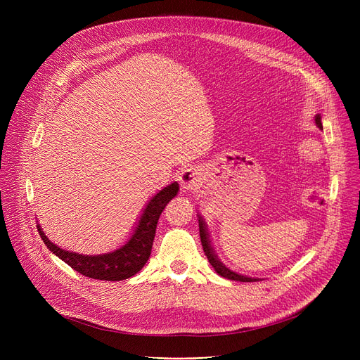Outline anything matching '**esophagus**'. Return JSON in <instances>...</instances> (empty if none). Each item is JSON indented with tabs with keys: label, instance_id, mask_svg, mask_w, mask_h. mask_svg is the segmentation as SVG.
<instances>
[{
	"label": "esophagus",
	"instance_id": "34e87169",
	"mask_svg": "<svg viewBox=\"0 0 360 360\" xmlns=\"http://www.w3.org/2000/svg\"><path fill=\"white\" fill-rule=\"evenodd\" d=\"M201 181V172L197 167H188L184 169L179 175V182L182 190L185 191H194L198 188Z\"/></svg>",
	"mask_w": 360,
	"mask_h": 360
}]
</instances>
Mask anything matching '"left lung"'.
<instances>
[{
    "mask_svg": "<svg viewBox=\"0 0 360 360\" xmlns=\"http://www.w3.org/2000/svg\"><path fill=\"white\" fill-rule=\"evenodd\" d=\"M315 124L319 129H323V122H321V115L319 113H316L315 115ZM198 226H200V238H201V245H202V250L207 255V258H209V262L213 266V269L216 270L217 274H220L221 277H226L229 280H236V281H258L261 278L258 277H250V276H243V274H239L233 270H231L229 267H226L224 264L219 259V257L216 255L214 250H213V245H212V239H210V233H209V229H207V223L205 220L202 219V216L198 213Z\"/></svg>",
    "mask_w": 360,
    "mask_h": 360,
    "instance_id": "left-lung-1",
    "label": "left lung"
}]
</instances>
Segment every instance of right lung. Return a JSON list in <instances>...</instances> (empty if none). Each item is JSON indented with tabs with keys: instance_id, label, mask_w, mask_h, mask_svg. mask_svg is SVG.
Wrapping results in <instances>:
<instances>
[{
	"instance_id": "1",
	"label": "right lung",
	"mask_w": 360,
	"mask_h": 360,
	"mask_svg": "<svg viewBox=\"0 0 360 360\" xmlns=\"http://www.w3.org/2000/svg\"><path fill=\"white\" fill-rule=\"evenodd\" d=\"M178 191V182H172L165 186L156 195L151 197L146 204L143 213L140 214L136 228H132L131 236L120 248L106 254L84 255L79 252L65 251L48 239L41 228V224H37V231H39V235L45 242L46 248L80 274L96 280H125L137 274L144 267V264L147 262L151 252L158 220L167 202L176 197Z\"/></svg>"
}]
</instances>
